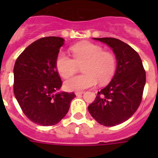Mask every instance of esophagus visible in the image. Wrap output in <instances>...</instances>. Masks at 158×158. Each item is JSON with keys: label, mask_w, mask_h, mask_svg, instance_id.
Wrapping results in <instances>:
<instances>
[{"label": "esophagus", "mask_w": 158, "mask_h": 158, "mask_svg": "<svg viewBox=\"0 0 158 158\" xmlns=\"http://www.w3.org/2000/svg\"><path fill=\"white\" fill-rule=\"evenodd\" d=\"M84 93H85V92H76V93H75V95H76L77 96H81L82 94H84Z\"/></svg>", "instance_id": "obj_1"}]
</instances>
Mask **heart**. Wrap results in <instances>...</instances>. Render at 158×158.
Returning a JSON list of instances; mask_svg holds the SVG:
<instances>
[{
	"label": "heart",
	"mask_w": 158,
	"mask_h": 158,
	"mask_svg": "<svg viewBox=\"0 0 158 158\" xmlns=\"http://www.w3.org/2000/svg\"><path fill=\"white\" fill-rule=\"evenodd\" d=\"M73 58L60 52L56 58V69L62 77L68 78L81 66V75L65 81L64 86L69 91H82L100 84L107 83L116 70V58L111 52L89 42H83L70 48Z\"/></svg>",
	"instance_id": "1"
}]
</instances>
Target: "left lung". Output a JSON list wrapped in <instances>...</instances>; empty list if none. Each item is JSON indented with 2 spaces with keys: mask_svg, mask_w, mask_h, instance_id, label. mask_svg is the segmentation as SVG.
I'll list each match as a JSON object with an SVG mask.
<instances>
[{
  "mask_svg": "<svg viewBox=\"0 0 158 158\" xmlns=\"http://www.w3.org/2000/svg\"><path fill=\"white\" fill-rule=\"evenodd\" d=\"M93 40L111 48L117 65L110 83L98 92L88 109L101 125L116 126L131 118L140 105L146 85V72L139 54L128 44L115 38Z\"/></svg>",
  "mask_w": 158,
  "mask_h": 158,
  "instance_id": "left-lung-1",
  "label": "left lung"
}]
</instances>
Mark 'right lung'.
<instances>
[{
    "label": "right lung",
    "instance_id": "add662e5",
    "mask_svg": "<svg viewBox=\"0 0 158 158\" xmlns=\"http://www.w3.org/2000/svg\"><path fill=\"white\" fill-rule=\"evenodd\" d=\"M64 42L54 36L36 40L20 54L14 65L15 97L24 115L38 125L59 123L76 96L73 93L58 92L62 82L56 58Z\"/></svg>",
    "mask_w": 158,
    "mask_h": 158
}]
</instances>
